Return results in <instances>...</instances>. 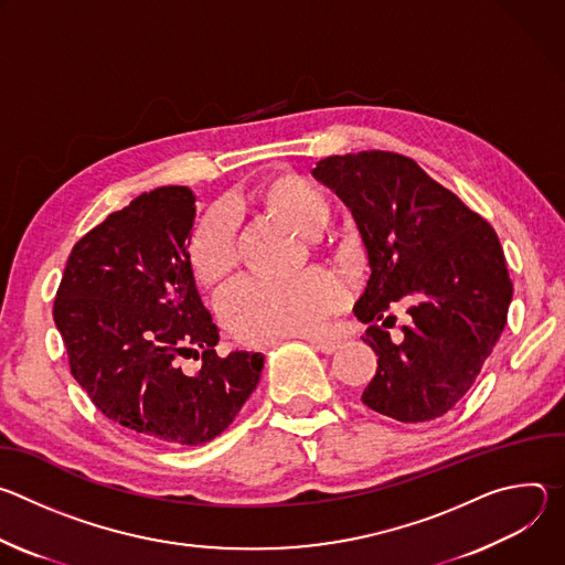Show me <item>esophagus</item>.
<instances>
[{
  "instance_id": "esophagus-1",
  "label": "esophagus",
  "mask_w": 565,
  "mask_h": 565,
  "mask_svg": "<svg viewBox=\"0 0 565 565\" xmlns=\"http://www.w3.org/2000/svg\"><path fill=\"white\" fill-rule=\"evenodd\" d=\"M308 340V344H312L317 351H321V353H327V355H331V353H335L338 349H340V342L338 340H333V338H321V335H310V338H306Z\"/></svg>"
}]
</instances>
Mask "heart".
I'll return each mask as SVG.
<instances>
[{"instance_id":"1","label":"heart","mask_w":565,"mask_h":565,"mask_svg":"<svg viewBox=\"0 0 565 565\" xmlns=\"http://www.w3.org/2000/svg\"><path fill=\"white\" fill-rule=\"evenodd\" d=\"M241 210L268 214L299 234H312L327 223V194L303 177L279 172L257 181L236 199ZM188 264L194 279L221 292L236 273L234 236L223 214L201 218L188 238ZM344 301V290L324 270H306L286 281H248L223 306L227 329L244 342L268 344L281 338L315 333Z\"/></svg>"}]
</instances>
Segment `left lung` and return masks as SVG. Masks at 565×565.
Masks as SVG:
<instances>
[{
	"label": "left lung",
	"mask_w": 565,
	"mask_h": 565,
	"mask_svg": "<svg viewBox=\"0 0 565 565\" xmlns=\"http://www.w3.org/2000/svg\"><path fill=\"white\" fill-rule=\"evenodd\" d=\"M312 177L351 210L369 257L353 312L371 324L362 340L377 371L362 402L399 423L440 418L469 391L508 321L512 281L494 227L402 153L329 156ZM399 298L413 303L411 324L393 343L385 310Z\"/></svg>",
	"instance_id": "8db88e82"
}]
</instances>
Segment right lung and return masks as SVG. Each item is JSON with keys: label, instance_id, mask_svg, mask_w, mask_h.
Masks as SVG:
<instances>
[{"label": "right lung", "instance_id": "right-lung-1", "mask_svg": "<svg viewBox=\"0 0 565 565\" xmlns=\"http://www.w3.org/2000/svg\"><path fill=\"white\" fill-rule=\"evenodd\" d=\"M194 201L168 185L109 214L73 246L53 303L75 382L109 420L168 447L227 429L264 369L262 353L214 351L218 329L188 264ZM192 352L202 369L185 374Z\"/></svg>", "mask_w": 565, "mask_h": 565}]
</instances>
